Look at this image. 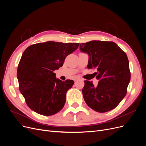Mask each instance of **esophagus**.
I'll return each instance as SVG.
<instances>
[{
  "label": "esophagus",
  "instance_id": "obj_1",
  "mask_svg": "<svg viewBox=\"0 0 146 146\" xmlns=\"http://www.w3.org/2000/svg\"><path fill=\"white\" fill-rule=\"evenodd\" d=\"M77 80V79H75V80H74V81H75V82H76Z\"/></svg>",
  "mask_w": 146,
  "mask_h": 146
}]
</instances>
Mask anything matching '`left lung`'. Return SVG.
<instances>
[{
    "label": "left lung",
    "instance_id": "1",
    "mask_svg": "<svg viewBox=\"0 0 146 146\" xmlns=\"http://www.w3.org/2000/svg\"><path fill=\"white\" fill-rule=\"evenodd\" d=\"M80 50L89 55L87 67L96 70L94 74L99 80L97 86L92 82L85 81L82 93L86 104L99 113L115 108L125 96L130 81L126 54L112 41L82 43Z\"/></svg>",
    "mask_w": 146,
    "mask_h": 146
}]
</instances>
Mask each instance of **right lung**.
Returning <instances> with one entry per match:
<instances>
[{
	"label": "right lung",
	"mask_w": 146,
	"mask_h": 146,
	"mask_svg": "<svg viewBox=\"0 0 146 146\" xmlns=\"http://www.w3.org/2000/svg\"><path fill=\"white\" fill-rule=\"evenodd\" d=\"M79 43L54 41L37 43L24 52L17 70L19 90L28 107L44 116L59 112L66 102V94L72 88V80L56 78L54 71L63 65L66 56Z\"/></svg>",
	"instance_id": "obj_1"
}]
</instances>
